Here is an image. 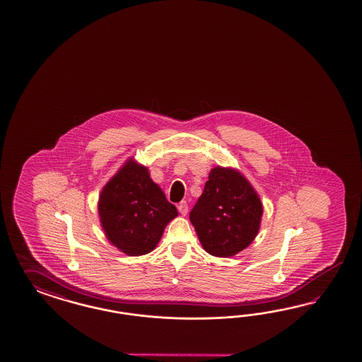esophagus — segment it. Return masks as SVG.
Listing matches in <instances>:
<instances>
[{
    "label": "esophagus",
    "mask_w": 362,
    "mask_h": 362,
    "mask_svg": "<svg viewBox=\"0 0 362 362\" xmlns=\"http://www.w3.org/2000/svg\"><path fill=\"white\" fill-rule=\"evenodd\" d=\"M177 209H179V212H180L183 216H186L187 212H188V204H187V202H180L179 206H177Z\"/></svg>",
    "instance_id": "34e87169"
}]
</instances>
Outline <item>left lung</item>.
Returning <instances> with one entry per match:
<instances>
[{"instance_id":"1","label":"left lung","mask_w":362,"mask_h":362,"mask_svg":"<svg viewBox=\"0 0 362 362\" xmlns=\"http://www.w3.org/2000/svg\"><path fill=\"white\" fill-rule=\"evenodd\" d=\"M263 204L238 170L215 167L202 197L189 212L204 251L230 257L245 250L260 230Z\"/></svg>"}]
</instances>
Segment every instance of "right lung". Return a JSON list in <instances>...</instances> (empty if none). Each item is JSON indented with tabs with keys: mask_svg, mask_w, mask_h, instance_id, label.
Segmentation results:
<instances>
[{
	"mask_svg": "<svg viewBox=\"0 0 362 362\" xmlns=\"http://www.w3.org/2000/svg\"><path fill=\"white\" fill-rule=\"evenodd\" d=\"M99 220L112 245L129 256L151 252L177 211L153 183L147 167L129 159L103 187Z\"/></svg>",
	"mask_w": 362,
	"mask_h": 362,
	"instance_id": "obj_1",
	"label": "right lung"
}]
</instances>
